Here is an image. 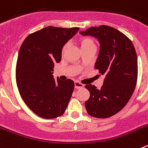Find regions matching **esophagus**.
Segmentation results:
<instances>
[{
  "label": "esophagus",
  "mask_w": 148,
  "mask_h": 148,
  "mask_svg": "<svg viewBox=\"0 0 148 148\" xmlns=\"http://www.w3.org/2000/svg\"><path fill=\"white\" fill-rule=\"evenodd\" d=\"M84 87L83 84L80 83V82H75V89H81Z\"/></svg>",
  "instance_id": "34e87169"
}]
</instances>
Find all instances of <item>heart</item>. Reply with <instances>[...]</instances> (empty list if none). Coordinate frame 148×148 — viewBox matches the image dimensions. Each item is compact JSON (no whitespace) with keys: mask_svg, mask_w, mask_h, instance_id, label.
<instances>
[{"mask_svg":"<svg viewBox=\"0 0 148 148\" xmlns=\"http://www.w3.org/2000/svg\"><path fill=\"white\" fill-rule=\"evenodd\" d=\"M80 45H81V47H82V49H85V48H87V47H91V46H95L93 40H92L91 38H82L80 40ZM67 47H68L67 44H64V45L63 46L62 49H61V55H62V56L64 55Z\"/></svg>","mask_w":148,"mask_h":148,"instance_id":"heart-1","label":"heart"}]
</instances>
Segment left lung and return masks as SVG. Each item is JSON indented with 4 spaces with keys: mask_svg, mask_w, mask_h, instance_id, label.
<instances>
[{
    "mask_svg": "<svg viewBox=\"0 0 148 148\" xmlns=\"http://www.w3.org/2000/svg\"><path fill=\"white\" fill-rule=\"evenodd\" d=\"M80 34L99 40L100 51L95 68L105 76L99 90L92 84L85 86L90 92L86 110L95 118H109L124 108L135 90L138 77L135 48L125 34L109 26L90 27Z\"/></svg>",
    "mask_w": 148,
    "mask_h": 148,
    "instance_id": "1",
    "label": "left lung"
}]
</instances>
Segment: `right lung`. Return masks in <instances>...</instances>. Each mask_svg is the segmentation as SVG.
Returning <instances> with one entry per match:
<instances>
[{
	"instance_id": "add662e5",
	"label": "right lung",
	"mask_w": 148,
	"mask_h": 148,
	"mask_svg": "<svg viewBox=\"0 0 148 148\" xmlns=\"http://www.w3.org/2000/svg\"><path fill=\"white\" fill-rule=\"evenodd\" d=\"M78 27H47L23 40L17 60L16 83L23 101L34 113L55 119L65 112L75 84L71 79L53 78L55 63L61 60V49Z\"/></svg>"
}]
</instances>
